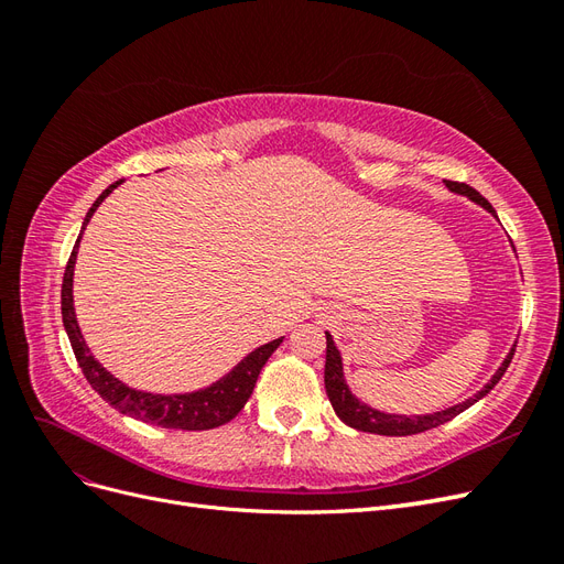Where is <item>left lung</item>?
Listing matches in <instances>:
<instances>
[{
    "label": "left lung",
    "mask_w": 564,
    "mask_h": 564,
    "mask_svg": "<svg viewBox=\"0 0 564 564\" xmlns=\"http://www.w3.org/2000/svg\"><path fill=\"white\" fill-rule=\"evenodd\" d=\"M449 191L458 193V195H466L470 197L473 202L480 204V207H485L487 212H491L494 216H497V212L491 209V204L475 191V187L466 185V183H458V181H445ZM516 355V346L510 348V352L506 355L503 365L499 367V371L494 373L491 381L480 390L475 392L473 398H468L466 402L460 404H454L449 409H442V412H435V414H425V416H402V414H383L379 412V409H371L367 404H362L360 400H357L350 388L346 386V379H344V365H340V352L338 348L334 346V338L332 334L327 332V362H324V388H327V395H329V402L334 406L336 416L344 421L346 425H350V429H357L362 433H377V435H390V437H402V435H416V433H423V431H431V429H437V425L452 421L454 416H458L460 412H466V409L470 404H475L477 400H482L487 392L497 386L501 381V377L506 373L510 360H513Z\"/></svg>",
    "instance_id": "8db88e82"
}]
</instances>
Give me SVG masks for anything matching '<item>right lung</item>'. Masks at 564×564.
Segmentation results:
<instances>
[{
  "instance_id": "1",
  "label": "right lung",
  "mask_w": 564,
  "mask_h": 564,
  "mask_svg": "<svg viewBox=\"0 0 564 564\" xmlns=\"http://www.w3.org/2000/svg\"><path fill=\"white\" fill-rule=\"evenodd\" d=\"M119 183L122 181L108 185L106 191L98 195L87 218H84L82 232H84V228H87L94 212L98 209V204L104 202ZM82 232L73 247L70 259H67V265H65L63 289H61V313H63V327L67 332V338H70V346L75 350L77 362L84 371V377H87V381L91 383V388L110 406H115L119 414H127V416H133V419L152 423V425H162V429L209 431V429H218V425L232 421L237 414L242 412V406L251 398L256 379H259V373H261L263 365L268 362V357L275 352L278 346L282 344V338H275V340H270V344L256 348L228 373V377H224L220 381L212 383L209 388L197 390V392H185V395H155V392H143V390H133V388L124 386L122 381L115 379L112 373L91 355L89 346L84 344V336L79 332V324L75 317L73 272H75L77 247L82 240Z\"/></svg>"
}]
</instances>
